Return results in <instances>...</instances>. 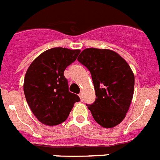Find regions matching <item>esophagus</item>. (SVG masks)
Listing matches in <instances>:
<instances>
[{
    "mask_svg": "<svg viewBox=\"0 0 160 160\" xmlns=\"http://www.w3.org/2000/svg\"><path fill=\"white\" fill-rule=\"evenodd\" d=\"M78 96H79V97H80V99H81V101H82V98H83V94L81 92V93L78 95Z\"/></svg>",
    "mask_w": 160,
    "mask_h": 160,
    "instance_id": "obj_1",
    "label": "esophagus"
}]
</instances>
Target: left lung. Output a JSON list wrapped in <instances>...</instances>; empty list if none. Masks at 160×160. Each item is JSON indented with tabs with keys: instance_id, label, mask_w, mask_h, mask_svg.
I'll return each instance as SVG.
<instances>
[{
	"instance_id": "left-lung-1",
	"label": "left lung",
	"mask_w": 160,
	"mask_h": 160,
	"mask_svg": "<svg viewBox=\"0 0 160 160\" xmlns=\"http://www.w3.org/2000/svg\"><path fill=\"white\" fill-rule=\"evenodd\" d=\"M78 60L89 69L96 92V101L88 108L96 122L105 128L124 119L132 100L134 73L122 56L109 49L87 48Z\"/></svg>"
}]
</instances>
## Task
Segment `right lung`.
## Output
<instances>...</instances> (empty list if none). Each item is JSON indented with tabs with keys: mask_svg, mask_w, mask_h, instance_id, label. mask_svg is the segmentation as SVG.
Segmentation results:
<instances>
[{
	"mask_svg": "<svg viewBox=\"0 0 160 160\" xmlns=\"http://www.w3.org/2000/svg\"><path fill=\"white\" fill-rule=\"evenodd\" d=\"M80 50L55 47L42 52L32 62L23 82L25 98L42 123L55 126L64 122L80 98L68 91L64 75L67 66L77 59Z\"/></svg>",
	"mask_w": 160,
	"mask_h": 160,
	"instance_id": "right-lung-1",
	"label": "right lung"
}]
</instances>
